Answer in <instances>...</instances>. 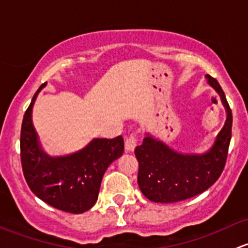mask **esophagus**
I'll use <instances>...</instances> for the list:
<instances>
[{
    "label": "esophagus",
    "instance_id": "esophagus-1",
    "mask_svg": "<svg viewBox=\"0 0 248 248\" xmlns=\"http://www.w3.org/2000/svg\"><path fill=\"white\" fill-rule=\"evenodd\" d=\"M124 142H126V149L128 150V151H133V150L136 149L137 144H138V136H137V133H133L129 137H127L126 141Z\"/></svg>",
    "mask_w": 248,
    "mask_h": 248
}]
</instances>
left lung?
Segmentation results:
<instances>
[{
	"instance_id": "8db88e82",
	"label": "left lung",
	"mask_w": 248,
	"mask_h": 248,
	"mask_svg": "<svg viewBox=\"0 0 248 248\" xmlns=\"http://www.w3.org/2000/svg\"><path fill=\"white\" fill-rule=\"evenodd\" d=\"M206 79L226 108V124L211 149L202 155L179 154L147 134L134 154L139 162V188L149 201L175 202L198 196L211 187L223 171L232 139V110L218 81L210 76Z\"/></svg>"
}]
</instances>
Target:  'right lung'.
Returning a JSON list of instances; mask_svg holds the SVG:
<instances>
[{
	"mask_svg": "<svg viewBox=\"0 0 248 248\" xmlns=\"http://www.w3.org/2000/svg\"><path fill=\"white\" fill-rule=\"evenodd\" d=\"M24 115L20 134V157L25 180L31 191L49 204L69 214H82L98 198L107 169L124 154V138H96L72 155L51 157L43 151L32 124V108L37 94Z\"/></svg>",
	"mask_w": 248,
	"mask_h": 248,
	"instance_id": "obj_1",
	"label": "right lung"
}]
</instances>
